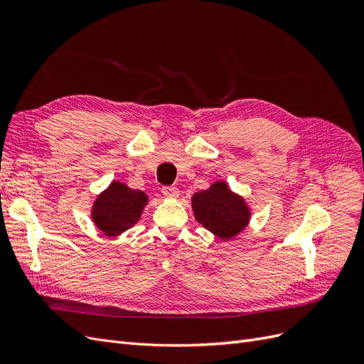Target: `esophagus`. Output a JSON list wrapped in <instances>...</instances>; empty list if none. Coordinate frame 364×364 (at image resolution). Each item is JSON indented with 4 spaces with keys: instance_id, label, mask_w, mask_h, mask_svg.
I'll list each match as a JSON object with an SVG mask.
<instances>
[{
    "instance_id": "34e87169",
    "label": "esophagus",
    "mask_w": 364,
    "mask_h": 364,
    "mask_svg": "<svg viewBox=\"0 0 364 364\" xmlns=\"http://www.w3.org/2000/svg\"><path fill=\"white\" fill-rule=\"evenodd\" d=\"M161 191L165 197H168V199H176V197L179 196V190L176 188V186H162Z\"/></svg>"
}]
</instances>
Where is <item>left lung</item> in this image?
<instances>
[{
    "mask_svg": "<svg viewBox=\"0 0 364 364\" xmlns=\"http://www.w3.org/2000/svg\"><path fill=\"white\" fill-rule=\"evenodd\" d=\"M191 203L197 222L222 240L234 238L249 223V206L243 197L230 191L223 181H217L208 190L196 193Z\"/></svg>",
    "mask_w": 364,
    "mask_h": 364,
    "instance_id": "left-lung-1",
    "label": "left lung"
}]
</instances>
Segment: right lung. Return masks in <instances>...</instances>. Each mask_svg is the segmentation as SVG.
Here are the masks:
<instances>
[{
    "label": "right lung",
    "instance_id": "1",
    "mask_svg": "<svg viewBox=\"0 0 364 364\" xmlns=\"http://www.w3.org/2000/svg\"><path fill=\"white\" fill-rule=\"evenodd\" d=\"M147 199L146 193L132 190L127 185L114 181L94 202V223L107 237L123 234L136 225Z\"/></svg>",
    "mask_w": 364,
    "mask_h": 364
}]
</instances>
